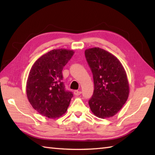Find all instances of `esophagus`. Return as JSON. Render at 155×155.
Here are the masks:
<instances>
[{"mask_svg": "<svg viewBox=\"0 0 155 155\" xmlns=\"http://www.w3.org/2000/svg\"><path fill=\"white\" fill-rule=\"evenodd\" d=\"M74 94L76 96H78V95H80L81 94V92L80 91H74Z\"/></svg>", "mask_w": 155, "mask_h": 155, "instance_id": "esophagus-1", "label": "esophagus"}]
</instances>
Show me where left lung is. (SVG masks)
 I'll list each match as a JSON object with an SVG mask.
<instances>
[{"instance_id":"8db88e82","label":"left lung","mask_w":155,"mask_h":155,"mask_svg":"<svg viewBox=\"0 0 155 155\" xmlns=\"http://www.w3.org/2000/svg\"><path fill=\"white\" fill-rule=\"evenodd\" d=\"M84 54L93 75L94 93L88 101L92 113L101 118L113 117L129 94L127 72L120 61L104 49L90 48Z\"/></svg>"}]
</instances>
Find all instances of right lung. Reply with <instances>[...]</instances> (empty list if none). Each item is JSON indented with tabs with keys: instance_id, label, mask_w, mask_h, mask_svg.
<instances>
[{
	"instance_id": "add662e5",
	"label": "right lung",
	"mask_w": 155,
	"mask_h": 155,
	"mask_svg": "<svg viewBox=\"0 0 155 155\" xmlns=\"http://www.w3.org/2000/svg\"><path fill=\"white\" fill-rule=\"evenodd\" d=\"M74 53L73 50L54 49L32 65L26 92L32 108L42 116L57 118L67 112L73 94L65 90L62 71Z\"/></svg>"
}]
</instances>
